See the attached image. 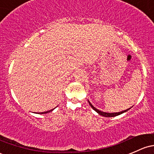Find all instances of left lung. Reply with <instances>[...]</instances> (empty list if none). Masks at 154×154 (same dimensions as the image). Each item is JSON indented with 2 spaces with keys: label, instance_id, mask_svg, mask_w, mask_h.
<instances>
[{
  "label": "left lung",
  "instance_id": "1",
  "mask_svg": "<svg viewBox=\"0 0 154 154\" xmlns=\"http://www.w3.org/2000/svg\"><path fill=\"white\" fill-rule=\"evenodd\" d=\"M88 102H89V103H90V106L92 107V108L93 109L95 110V112H97V113H98L99 115H101V116L106 117H112L117 116V115H121V114L124 113V112H127V111L129 110L131 108H131H128V109H125V110H124V111H122V112H112V113H109V112H102V111H100V110H98V109H96V108H95V107H94L93 106H92V104L91 103L90 101H89V100H88Z\"/></svg>",
  "mask_w": 154,
  "mask_h": 154
}]
</instances>
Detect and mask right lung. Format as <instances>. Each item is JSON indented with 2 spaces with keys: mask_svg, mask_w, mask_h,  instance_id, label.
<instances>
[{
  "mask_svg": "<svg viewBox=\"0 0 154 154\" xmlns=\"http://www.w3.org/2000/svg\"><path fill=\"white\" fill-rule=\"evenodd\" d=\"M55 109V108H54ZM54 109H51V110H49V111H47V112H40V113H39V114H46V113H48V112H52L53 110Z\"/></svg>",
  "mask_w": 154,
  "mask_h": 154,
  "instance_id": "right-lung-1",
  "label": "right lung"
}]
</instances>
